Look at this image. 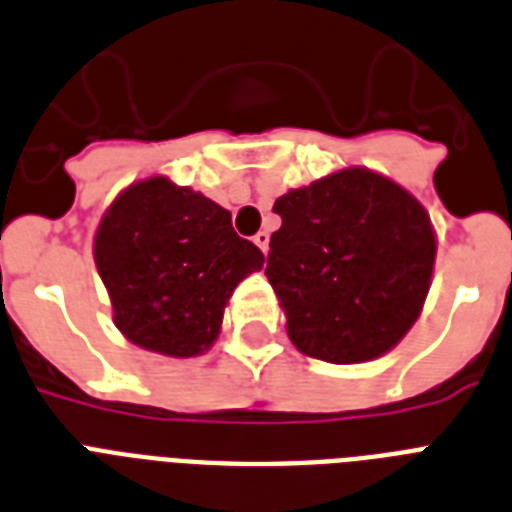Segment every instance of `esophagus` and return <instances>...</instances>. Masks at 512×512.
Here are the masks:
<instances>
[{
    "instance_id": "1",
    "label": "esophagus",
    "mask_w": 512,
    "mask_h": 512,
    "mask_svg": "<svg viewBox=\"0 0 512 512\" xmlns=\"http://www.w3.org/2000/svg\"><path fill=\"white\" fill-rule=\"evenodd\" d=\"M257 244V247L263 249V255H268V244H271V233L268 231H257L255 239H252Z\"/></svg>"
}]
</instances>
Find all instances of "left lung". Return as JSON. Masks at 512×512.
<instances>
[{
  "instance_id": "8db88e82",
  "label": "left lung",
  "mask_w": 512,
  "mask_h": 512,
  "mask_svg": "<svg viewBox=\"0 0 512 512\" xmlns=\"http://www.w3.org/2000/svg\"><path fill=\"white\" fill-rule=\"evenodd\" d=\"M265 276L300 353L329 364L385 356L420 319L436 228L404 185L342 167L276 199Z\"/></svg>"
}]
</instances>
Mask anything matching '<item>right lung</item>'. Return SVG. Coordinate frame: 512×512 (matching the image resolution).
Wrapping results in <instances>:
<instances>
[{"instance_id":"add662e5","label":"right lung","mask_w":512,"mask_h":512,"mask_svg":"<svg viewBox=\"0 0 512 512\" xmlns=\"http://www.w3.org/2000/svg\"><path fill=\"white\" fill-rule=\"evenodd\" d=\"M92 257L116 329L170 358L212 348L233 289L265 263L236 236L228 209L164 175L135 180L108 204Z\"/></svg>"}]
</instances>
